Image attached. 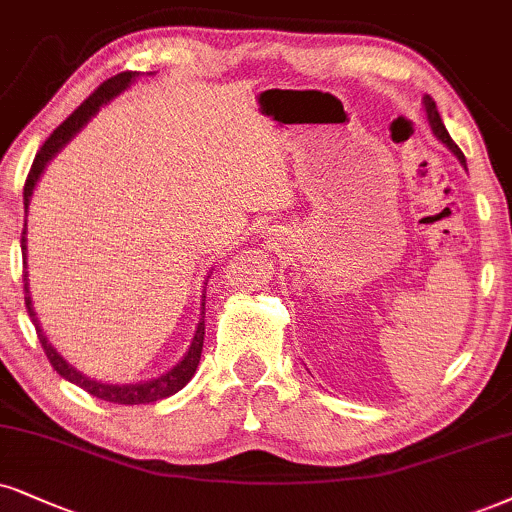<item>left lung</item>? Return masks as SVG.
I'll list each match as a JSON object with an SVG mask.
<instances>
[{"label": "left lung", "instance_id": "obj_1", "mask_svg": "<svg viewBox=\"0 0 512 512\" xmlns=\"http://www.w3.org/2000/svg\"><path fill=\"white\" fill-rule=\"evenodd\" d=\"M422 104H425L427 121H430V128H432V132H434V137H437V140L444 142L446 147H449V149L453 151V156H456V159L460 161V166L465 168V154H463V151L458 149V144L451 140L449 130H446L444 121H441V116H439V111H437V104H434V99L430 97V94H425V99H422Z\"/></svg>", "mask_w": 512, "mask_h": 512}]
</instances>
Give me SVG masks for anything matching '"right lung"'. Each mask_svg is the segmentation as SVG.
I'll return each instance as SVG.
<instances>
[{"mask_svg":"<svg viewBox=\"0 0 512 512\" xmlns=\"http://www.w3.org/2000/svg\"><path fill=\"white\" fill-rule=\"evenodd\" d=\"M140 73H132V71H125V73H118L113 75V78L104 80L102 85L94 90L90 97L82 102L78 109H75L71 116L63 121L59 128H56L52 135L47 137V142L42 144L40 151H37L35 161H33V168H30L28 173V180H25V187H23V208L25 213H28V206H30V199H33V189L37 185V180H40V175L44 173V168H47V163L54 159L56 154H59L61 147H66L68 142H71V137L78 132L82 125H85L90 118L97 113L99 109L106 102H111L113 97H118L123 90H128V87L135 82V78ZM25 232H28V227L23 225V235H21V249H23V266H28V261H25V251H28V246H25ZM23 289H25V308H28V315L30 320H33L35 330H37V337H40V344L44 353H47L49 363H52V368L59 372L63 380L78 384L80 389H85L87 394L97 396V399L102 401H109V403H123V406H137V403H154V401H161V399H168V396L178 394V391L185 387V384L192 380L194 372H197V365L201 361V349H204V315H206V294L201 296V318H199V325H197V332H194V339L192 344H189V349L185 356H182L180 363H175L173 368L168 372H163L161 377H154V380H147V382H137V384H104V382H97L92 380V377H85L80 370H75L71 363H66V358L61 356L59 351L54 349L52 344H49V339L44 337L42 327H40V320H37V313L33 308V299H30V287H28V273L23 270Z\"/></svg>","mask_w":512,"mask_h":512,"instance_id":"obj_1","label":"right lung"}]
</instances>
